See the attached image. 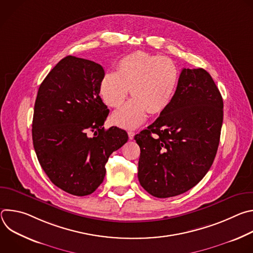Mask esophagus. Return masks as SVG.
Returning a JSON list of instances; mask_svg holds the SVG:
<instances>
[{"instance_id": "obj_1", "label": "esophagus", "mask_w": 253, "mask_h": 253, "mask_svg": "<svg viewBox=\"0 0 253 253\" xmlns=\"http://www.w3.org/2000/svg\"><path fill=\"white\" fill-rule=\"evenodd\" d=\"M128 136H129V139L132 140V139L134 138V136H135V133H134L133 131H129V132H128Z\"/></svg>"}]
</instances>
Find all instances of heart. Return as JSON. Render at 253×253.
I'll use <instances>...</instances> for the list:
<instances>
[{"mask_svg": "<svg viewBox=\"0 0 253 253\" xmlns=\"http://www.w3.org/2000/svg\"><path fill=\"white\" fill-rule=\"evenodd\" d=\"M179 71L168 57L137 51L117 64L115 72L106 73L100 83V95L106 105L120 108L130 90L133 99L112 116L119 127L135 129L147 117L167 109L173 100Z\"/></svg>", "mask_w": 253, "mask_h": 253, "instance_id": "obj_1", "label": "heart"}]
</instances>
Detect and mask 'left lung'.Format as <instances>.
Masks as SVG:
<instances>
[{
  "instance_id": "left-lung-1",
  "label": "left lung",
  "mask_w": 253,
  "mask_h": 253,
  "mask_svg": "<svg viewBox=\"0 0 253 253\" xmlns=\"http://www.w3.org/2000/svg\"><path fill=\"white\" fill-rule=\"evenodd\" d=\"M222 121L223 100L210 74L201 68L182 69L167 109L134 137L141 151V186L158 198L194 187L214 161Z\"/></svg>"
}]
</instances>
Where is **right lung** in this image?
Segmentation results:
<instances>
[{"label":"right lung","mask_w":253,"mask_h":253,"mask_svg":"<svg viewBox=\"0 0 253 253\" xmlns=\"http://www.w3.org/2000/svg\"><path fill=\"white\" fill-rule=\"evenodd\" d=\"M104 75L101 65L67 56L50 71L36 98L35 152L52 183L72 195L93 193L103 182L108 158L128 140L125 130L103 127L109 114L99 96Z\"/></svg>","instance_id":"1"}]
</instances>
